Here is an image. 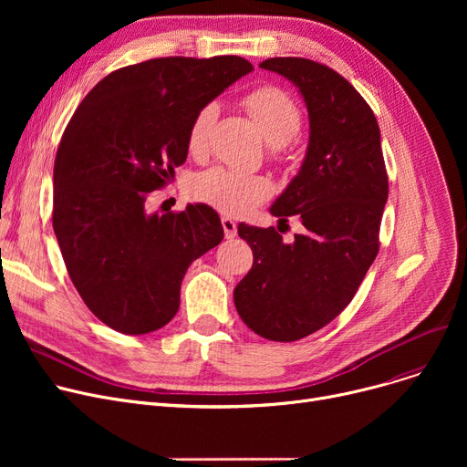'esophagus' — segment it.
Here are the masks:
<instances>
[{
    "instance_id": "esophagus-1",
    "label": "esophagus",
    "mask_w": 467,
    "mask_h": 467,
    "mask_svg": "<svg viewBox=\"0 0 467 467\" xmlns=\"http://www.w3.org/2000/svg\"><path fill=\"white\" fill-rule=\"evenodd\" d=\"M221 225H223L225 238H234L236 236V223L231 217H221Z\"/></svg>"
}]
</instances>
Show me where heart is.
Masks as SVG:
<instances>
[{
	"label": "heart",
	"instance_id": "heart-1",
	"mask_svg": "<svg viewBox=\"0 0 467 467\" xmlns=\"http://www.w3.org/2000/svg\"><path fill=\"white\" fill-rule=\"evenodd\" d=\"M242 106L246 108L275 150L287 143L301 129V111L297 104L285 90L275 85H263L250 90L242 98ZM215 117V104H206L192 115L187 129V150L191 155H202L206 151ZM271 191V183L263 176L240 174V171L221 166L202 171L192 183L196 199L233 215L248 213L266 201Z\"/></svg>",
	"mask_w": 467,
	"mask_h": 467
}]
</instances>
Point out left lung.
<instances>
[{"mask_svg":"<svg viewBox=\"0 0 467 467\" xmlns=\"http://www.w3.org/2000/svg\"><path fill=\"white\" fill-rule=\"evenodd\" d=\"M259 66L287 78L308 109L306 157L271 206L280 223L297 215L305 233L284 244L275 227L238 225L254 265L234 287V305L263 338L291 342L327 326L354 299L380 248L388 174L377 117L340 73L296 57Z\"/></svg>","mask_w":467,"mask_h":467,"instance_id":"1","label":"left lung"}]
</instances>
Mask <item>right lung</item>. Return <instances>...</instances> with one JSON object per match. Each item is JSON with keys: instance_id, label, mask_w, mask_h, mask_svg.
I'll return each instance as SVG.
<instances>
[{"instance_id": "right-lung-1", "label": "right lung", "mask_w": 467, "mask_h": 467, "mask_svg": "<svg viewBox=\"0 0 467 467\" xmlns=\"http://www.w3.org/2000/svg\"><path fill=\"white\" fill-rule=\"evenodd\" d=\"M254 66L240 57H166L111 71L79 104L55 161L53 229L81 299L125 335L180 308L189 265L223 240L206 204L147 213L187 159L192 115Z\"/></svg>"}]
</instances>
